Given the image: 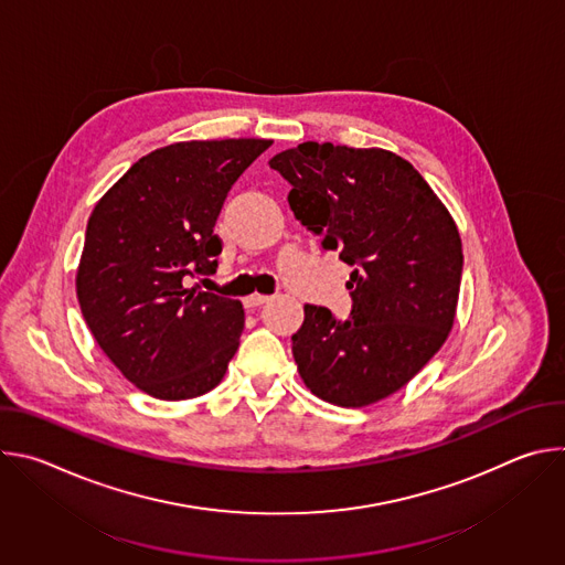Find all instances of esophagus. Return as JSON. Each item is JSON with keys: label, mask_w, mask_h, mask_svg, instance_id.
<instances>
[{"label": "esophagus", "mask_w": 565, "mask_h": 565, "mask_svg": "<svg viewBox=\"0 0 565 565\" xmlns=\"http://www.w3.org/2000/svg\"><path fill=\"white\" fill-rule=\"evenodd\" d=\"M266 301H270L268 295L255 292V295H248V297L244 299V306H246V308H257V306H262V303H266Z\"/></svg>", "instance_id": "34e87169"}]
</instances>
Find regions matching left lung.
Here are the masks:
<instances>
[{"label":"left lung","instance_id":"8db88e82","mask_svg":"<svg viewBox=\"0 0 565 565\" xmlns=\"http://www.w3.org/2000/svg\"><path fill=\"white\" fill-rule=\"evenodd\" d=\"M268 166L292 185L295 216L355 266L351 319L303 306L292 335L297 371L324 402L369 407L405 386L454 327L462 273L456 221L409 160L388 149L308 140Z\"/></svg>","mask_w":565,"mask_h":565}]
</instances>
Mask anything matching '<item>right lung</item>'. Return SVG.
<instances>
[{"mask_svg":"<svg viewBox=\"0 0 565 565\" xmlns=\"http://www.w3.org/2000/svg\"><path fill=\"white\" fill-rule=\"evenodd\" d=\"M273 140H185L149 151L96 203L75 273L87 327L114 366L158 399H190L225 375L244 306L185 286L216 273L223 201Z\"/></svg>","mask_w":565,"mask_h":565,"instance_id":"1","label":"right lung"}]
</instances>
